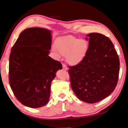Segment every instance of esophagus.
<instances>
[{"instance_id":"esophagus-1","label":"esophagus","mask_w":128,"mask_h":128,"mask_svg":"<svg viewBox=\"0 0 128 128\" xmlns=\"http://www.w3.org/2000/svg\"><path fill=\"white\" fill-rule=\"evenodd\" d=\"M62 69L64 70H67V67L66 66V65L64 64H62Z\"/></svg>"}]
</instances>
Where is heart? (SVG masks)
Wrapping results in <instances>:
<instances>
[{
    "label": "heart",
    "instance_id": "obj_1",
    "mask_svg": "<svg viewBox=\"0 0 128 128\" xmlns=\"http://www.w3.org/2000/svg\"><path fill=\"white\" fill-rule=\"evenodd\" d=\"M58 52L66 57L67 61L70 64H79L85 56L88 49V43L72 36L58 38L56 42Z\"/></svg>",
    "mask_w": 128,
    "mask_h": 128
}]
</instances>
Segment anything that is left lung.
I'll list each match as a JSON object with an SVG mask.
<instances>
[{
    "label": "left lung",
    "instance_id": "left-lung-1",
    "mask_svg": "<svg viewBox=\"0 0 128 128\" xmlns=\"http://www.w3.org/2000/svg\"><path fill=\"white\" fill-rule=\"evenodd\" d=\"M88 52L79 64L70 66L71 88L80 100L88 103L102 100L117 86L120 60L112 42L99 33H90Z\"/></svg>",
    "mask_w": 128,
    "mask_h": 128
}]
</instances>
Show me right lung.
Wrapping results in <instances>:
<instances>
[{"instance_id": "right-lung-1", "label": "right lung", "mask_w": 128, "mask_h": 128, "mask_svg": "<svg viewBox=\"0 0 128 128\" xmlns=\"http://www.w3.org/2000/svg\"><path fill=\"white\" fill-rule=\"evenodd\" d=\"M51 32L31 28L22 32L11 49L9 58V83L16 98L32 108L47 104L55 73L61 70L59 61L49 57Z\"/></svg>"}]
</instances>
